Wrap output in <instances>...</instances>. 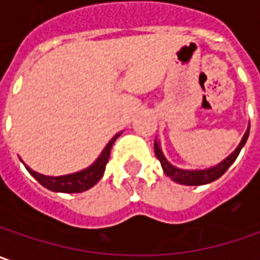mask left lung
<instances>
[{
  "label": "left lung",
  "instance_id": "8db88e82",
  "mask_svg": "<svg viewBox=\"0 0 260 260\" xmlns=\"http://www.w3.org/2000/svg\"><path fill=\"white\" fill-rule=\"evenodd\" d=\"M249 131H250V125H249V128L246 131V134H244L241 143L238 144V147H237L236 150H234L225 160L221 161L218 166H213V168L205 169V171H184V169H178L175 166H172L169 161L165 159V156H163L160 147H159L157 143H154V153H156L157 159L160 161L165 174L169 176L171 179H174L175 182L182 184V185H205V184H209V182H212V181H216L218 178H221V176L228 171V168L234 163V160L237 159V156H238L240 151H241V148L246 144V141H247V138H249Z\"/></svg>",
  "mask_w": 260,
  "mask_h": 260
}]
</instances>
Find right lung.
Returning <instances> with one entry per match:
<instances>
[{
	"instance_id": "right-lung-1",
	"label": "right lung",
	"mask_w": 260,
	"mask_h": 260,
	"mask_svg": "<svg viewBox=\"0 0 260 260\" xmlns=\"http://www.w3.org/2000/svg\"><path fill=\"white\" fill-rule=\"evenodd\" d=\"M120 134H116L115 137L110 140V143L106 145V148L103 150L101 156L97 159V161L94 165H91L88 169L81 171V172L63 176H45L35 172V171H32L27 166H26V169L42 187H45L48 190L57 191V192H82V191H86L88 188L94 187L101 179V176H103L104 171H106V165H107L109 157H110V150H112L116 138Z\"/></svg>"
}]
</instances>
